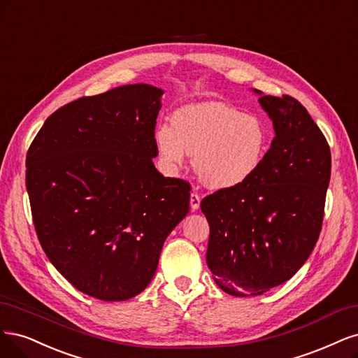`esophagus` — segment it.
<instances>
[{
    "instance_id": "esophagus-1",
    "label": "esophagus",
    "mask_w": 358,
    "mask_h": 358,
    "mask_svg": "<svg viewBox=\"0 0 358 358\" xmlns=\"http://www.w3.org/2000/svg\"><path fill=\"white\" fill-rule=\"evenodd\" d=\"M199 205H201V196L198 194V193H192L190 194V208H192V211H196L199 208Z\"/></svg>"
}]
</instances>
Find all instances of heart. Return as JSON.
<instances>
[{"label":"heart","instance_id":"heart-1","mask_svg":"<svg viewBox=\"0 0 358 358\" xmlns=\"http://www.w3.org/2000/svg\"><path fill=\"white\" fill-rule=\"evenodd\" d=\"M155 143L164 164L178 171L186 153L194 171L211 189H232L256 174L269 147L264 123L220 102H199L172 114V124H159Z\"/></svg>","mask_w":358,"mask_h":358}]
</instances>
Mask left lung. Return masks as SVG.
I'll return each instance as SVG.
<instances>
[{
    "label": "left lung",
    "mask_w": 358,
    "mask_h": 358,
    "mask_svg": "<svg viewBox=\"0 0 358 358\" xmlns=\"http://www.w3.org/2000/svg\"><path fill=\"white\" fill-rule=\"evenodd\" d=\"M256 92L273 123L271 148L250 180L201 202L210 223L206 264L238 297L266 293L303 266L321 232L331 169L326 136L302 103Z\"/></svg>",
    "instance_id": "left-lung-1"
}]
</instances>
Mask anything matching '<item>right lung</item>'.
<instances>
[{"label":"right lung","instance_id":"add662e5","mask_svg":"<svg viewBox=\"0 0 358 358\" xmlns=\"http://www.w3.org/2000/svg\"><path fill=\"white\" fill-rule=\"evenodd\" d=\"M162 95L138 83L76 99L44 122L28 150L27 190L45 256L99 301L140 294L189 213L190 184L153 164Z\"/></svg>","mask_w":358,"mask_h":358}]
</instances>
